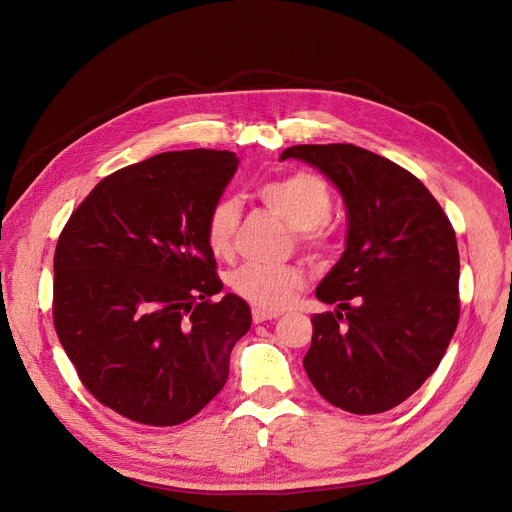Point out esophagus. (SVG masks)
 <instances>
[{
	"label": "esophagus",
	"instance_id": "1",
	"mask_svg": "<svg viewBox=\"0 0 512 512\" xmlns=\"http://www.w3.org/2000/svg\"><path fill=\"white\" fill-rule=\"evenodd\" d=\"M280 314L276 311H263V309H253V322L261 324V322H268V320H276Z\"/></svg>",
	"mask_w": 512,
	"mask_h": 512
}]
</instances>
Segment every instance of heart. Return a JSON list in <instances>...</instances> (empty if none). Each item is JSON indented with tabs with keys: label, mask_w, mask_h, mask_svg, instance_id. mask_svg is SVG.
I'll use <instances>...</instances> for the list:
<instances>
[{
	"label": "heart",
	"mask_w": 512,
	"mask_h": 512,
	"mask_svg": "<svg viewBox=\"0 0 512 512\" xmlns=\"http://www.w3.org/2000/svg\"><path fill=\"white\" fill-rule=\"evenodd\" d=\"M259 201L276 213L288 228L297 232L299 242L314 253L332 247L335 232L328 226L332 211V190L322 175L311 171L288 173L257 190ZM240 219V207L232 198H221L205 217V242L215 257H228ZM305 276L297 268H261L242 265L230 274L232 293L257 309L278 311L291 303L303 286Z\"/></svg>",
	"instance_id": "b5f03b06"
}]
</instances>
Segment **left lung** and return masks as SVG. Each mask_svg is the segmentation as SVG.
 I'll list each match as a JSON object with an SVG mask.
<instances>
[{"instance_id": "left-lung-1", "label": "left lung", "mask_w": 512, "mask_h": 512, "mask_svg": "<svg viewBox=\"0 0 512 512\" xmlns=\"http://www.w3.org/2000/svg\"><path fill=\"white\" fill-rule=\"evenodd\" d=\"M316 167L347 209L341 259L316 288L335 311L311 318L303 366L341 410L399 406L437 370L458 326L460 257L448 215L418 177L353 144L280 154Z\"/></svg>"}]
</instances>
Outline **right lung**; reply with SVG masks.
<instances>
[{
  "label": "right lung",
  "instance_id": "obj_1",
  "mask_svg": "<svg viewBox=\"0 0 512 512\" xmlns=\"http://www.w3.org/2000/svg\"><path fill=\"white\" fill-rule=\"evenodd\" d=\"M230 150H180L123 167L87 194L54 255V326L85 389L117 414L173 427L228 381L251 328L205 242L238 169Z\"/></svg>",
  "mask_w": 512,
  "mask_h": 512
}]
</instances>
